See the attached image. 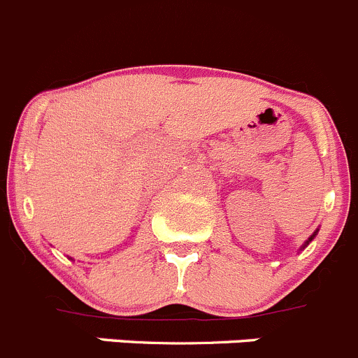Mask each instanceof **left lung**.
I'll list each match as a JSON object with an SVG mask.
<instances>
[{"label":"left lung","instance_id":"left-lung-1","mask_svg":"<svg viewBox=\"0 0 358 358\" xmlns=\"http://www.w3.org/2000/svg\"><path fill=\"white\" fill-rule=\"evenodd\" d=\"M313 236H315V235H313ZM313 236H310V238H309V240H307V243H309V242H310V240H313Z\"/></svg>","mask_w":358,"mask_h":358}]
</instances>
